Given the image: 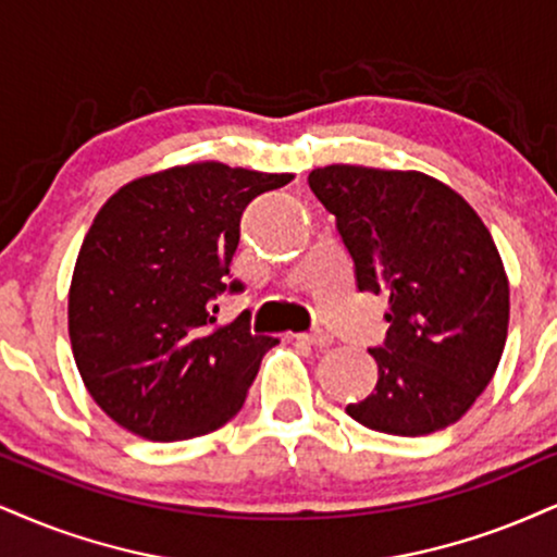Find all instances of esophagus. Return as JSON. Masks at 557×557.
Segmentation results:
<instances>
[{
    "instance_id": "esophagus-1",
    "label": "esophagus",
    "mask_w": 557,
    "mask_h": 557,
    "mask_svg": "<svg viewBox=\"0 0 557 557\" xmlns=\"http://www.w3.org/2000/svg\"><path fill=\"white\" fill-rule=\"evenodd\" d=\"M299 343H307V346H318V348H327L333 346V335L322 333V331H314V333H299L294 335Z\"/></svg>"
}]
</instances>
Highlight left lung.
<instances>
[{
  "label": "left lung",
  "mask_w": 557,
  "mask_h": 557,
  "mask_svg": "<svg viewBox=\"0 0 557 557\" xmlns=\"http://www.w3.org/2000/svg\"><path fill=\"white\" fill-rule=\"evenodd\" d=\"M312 194L335 216L359 292L389 301L380 380L346 413L372 431L425 436L457 423L496 374L509 278L488 226L455 188L418 170L327 164Z\"/></svg>",
  "instance_id": "left-lung-1"
}]
</instances>
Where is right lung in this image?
Listing matches in <instances>:
<instances>
[{"label": "right lung", "mask_w": 557, "mask_h": 557, "mask_svg": "<svg viewBox=\"0 0 557 557\" xmlns=\"http://www.w3.org/2000/svg\"><path fill=\"white\" fill-rule=\"evenodd\" d=\"M289 173L190 162L136 177L102 203L69 286V341L92 400L149 442L222 429L276 346L247 312L219 325L239 216Z\"/></svg>", "instance_id": "obj_1"}]
</instances>
